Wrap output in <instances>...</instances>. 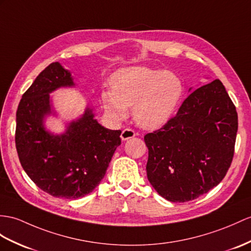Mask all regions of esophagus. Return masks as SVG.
Listing matches in <instances>:
<instances>
[{
    "label": "esophagus",
    "mask_w": 251,
    "mask_h": 251,
    "mask_svg": "<svg viewBox=\"0 0 251 251\" xmlns=\"http://www.w3.org/2000/svg\"><path fill=\"white\" fill-rule=\"evenodd\" d=\"M136 135L135 131H133L132 129H125L124 131L121 132V139L122 140H126V139H130V138H133L134 136Z\"/></svg>",
    "instance_id": "esophagus-1"
}]
</instances>
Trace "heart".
Instances as JSON below:
<instances>
[{
	"instance_id": "1",
	"label": "heart",
	"mask_w": 251,
	"mask_h": 251,
	"mask_svg": "<svg viewBox=\"0 0 251 251\" xmlns=\"http://www.w3.org/2000/svg\"><path fill=\"white\" fill-rule=\"evenodd\" d=\"M112 91H103L101 102L108 116L125 120L133 107L136 124L155 130L172 118L183 94L181 78L172 71L133 67L120 70L111 78Z\"/></svg>"
}]
</instances>
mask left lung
<instances>
[{"instance_id":"left-lung-1","label":"left lung","mask_w":251,"mask_h":251,"mask_svg":"<svg viewBox=\"0 0 251 251\" xmlns=\"http://www.w3.org/2000/svg\"><path fill=\"white\" fill-rule=\"evenodd\" d=\"M237 113L219 79L189 95L161 129L146 134L147 176L162 197L186 202L218 185L233 160Z\"/></svg>"}]
</instances>
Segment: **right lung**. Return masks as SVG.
<instances>
[{"label":"right lung","mask_w":251,"mask_h":251,"mask_svg":"<svg viewBox=\"0 0 251 251\" xmlns=\"http://www.w3.org/2000/svg\"><path fill=\"white\" fill-rule=\"evenodd\" d=\"M70 72L52 63L23 94L17 109L16 148L24 172L53 197L76 199L91 193L104 178L120 130H108L86 108L60 135L46 131L45 116L51 113L50 93L73 86Z\"/></svg>","instance_id":"obj_1"}]
</instances>
